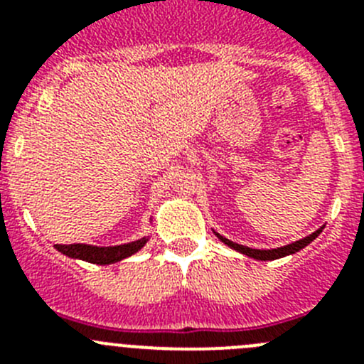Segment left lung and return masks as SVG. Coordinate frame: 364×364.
<instances>
[{"instance_id":"1","label":"left lung","mask_w":364,"mask_h":364,"mask_svg":"<svg viewBox=\"0 0 364 364\" xmlns=\"http://www.w3.org/2000/svg\"><path fill=\"white\" fill-rule=\"evenodd\" d=\"M321 231H323V228H319V230L314 231V233L308 235V237H304V239L295 240V242L288 244V246L275 247V250H253V247L242 246V244H237V242H233V240L226 239V237H222V235H218L217 231H213V233L217 235L218 239H220L222 242L226 244V246L233 247L235 252L242 253V255L252 257V259H257V260H275V259H281V257H286V255H294V253H297L299 250H302V247H306L308 244L311 242V240H315V239H317V237H319Z\"/></svg>"}]
</instances>
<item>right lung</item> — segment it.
<instances>
[{
    "label": "right lung",
    "instance_id": "1",
    "mask_svg": "<svg viewBox=\"0 0 364 364\" xmlns=\"http://www.w3.org/2000/svg\"><path fill=\"white\" fill-rule=\"evenodd\" d=\"M147 237L138 239L134 242L120 244V246H91V244H54L58 252H62L63 255L70 257V259H80L85 262H92V264H112L122 259L134 255L138 250H142L147 242Z\"/></svg>",
    "mask_w": 364,
    "mask_h": 364
}]
</instances>
